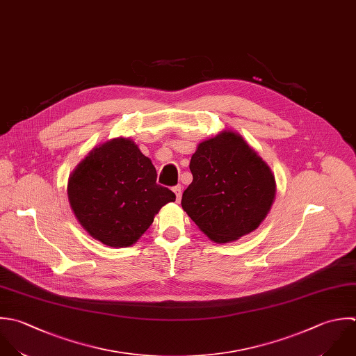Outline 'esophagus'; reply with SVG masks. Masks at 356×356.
Here are the masks:
<instances>
[{"mask_svg": "<svg viewBox=\"0 0 356 356\" xmlns=\"http://www.w3.org/2000/svg\"><path fill=\"white\" fill-rule=\"evenodd\" d=\"M173 193L176 194V200L180 201V198H181V186H180V184L175 186V187H173Z\"/></svg>", "mask_w": 356, "mask_h": 356, "instance_id": "obj_1", "label": "esophagus"}]
</instances>
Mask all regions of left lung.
<instances>
[{
    "instance_id": "1",
    "label": "left lung",
    "mask_w": 356,
    "mask_h": 356,
    "mask_svg": "<svg viewBox=\"0 0 356 356\" xmlns=\"http://www.w3.org/2000/svg\"><path fill=\"white\" fill-rule=\"evenodd\" d=\"M193 183L181 207L215 243H229L255 230L276 195L270 168L233 131L201 143L191 156Z\"/></svg>"
}]
</instances>
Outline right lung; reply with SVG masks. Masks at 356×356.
<instances>
[{"instance_id":"1","label":"right lung","mask_w":356,"mask_h":356,"mask_svg":"<svg viewBox=\"0 0 356 356\" xmlns=\"http://www.w3.org/2000/svg\"><path fill=\"white\" fill-rule=\"evenodd\" d=\"M72 211L84 230L105 245L136 243L175 193L156 184V170L129 138H113L79 163L67 183Z\"/></svg>"}]
</instances>
